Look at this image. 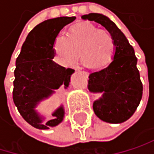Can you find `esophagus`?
Returning <instances> with one entry per match:
<instances>
[{"label": "esophagus", "mask_w": 154, "mask_h": 154, "mask_svg": "<svg viewBox=\"0 0 154 154\" xmlns=\"http://www.w3.org/2000/svg\"><path fill=\"white\" fill-rule=\"evenodd\" d=\"M75 71H78V72H82L86 76H88V72H86V71H81V69H80V68H79V67H75Z\"/></svg>", "instance_id": "esophagus-1"}]
</instances>
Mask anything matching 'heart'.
<instances>
[{
  "mask_svg": "<svg viewBox=\"0 0 154 154\" xmlns=\"http://www.w3.org/2000/svg\"><path fill=\"white\" fill-rule=\"evenodd\" d=\"M54 50L58 58L66 64L75 63L79 56L85 64L95 69L107 66L115 54V42L105 30L98 29L88 22L78 23L69 27L66 38L56 37Z\"/></svg>",
  "mask_w": 154,
  "mask_h": 154,
  "instance_id": "heart-1",
  "label": "heart"
}]
</instances>
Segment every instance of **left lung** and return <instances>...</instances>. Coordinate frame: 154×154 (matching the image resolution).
Instances as JSON below:
<instances>
[{"mask_svg":"<svg viewBox=\"0 0 154 154\" xmlns=\"http://www.w3.org/2000/svg\"><path fill=\"white\" fill-rule=\"evenodd\" d=\"M81 18L104 26L115 42L113 61L105 68L88 75V91L103 94L94 100L93 111L104 122L123 123L133 116L142 98L143 87L134 49L124 33L107 16L91 13L82 15Z\"/></svg>","mask_w":154,"mask_h":154,"instance_id":"1","label":"left lung"}]
</instances>
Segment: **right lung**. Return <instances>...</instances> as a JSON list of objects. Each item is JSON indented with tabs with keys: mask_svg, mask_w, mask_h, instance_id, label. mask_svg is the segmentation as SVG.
I'll use <instances>...</instances> for the list:
<instances>
[{
	"mask_svg": "<svg viewBox=\"0 0 154 154\" xmlns=\"http://www.w3.org/2000/svg\"><path fill=\"white\" fill-rule=\"evenodd\" d=\"M75 16L51 18L37 25L28 33L16 58L13 99L22 117L38 129H49L63 120L64 109L59 106L44 123L36 107L60 88H67L75 70L54 63V43L63 26L72 23Z\"/></svg>",
	"mask_w": 154,
	"mask_h": 154,
	"instance_id": "add662e5",
	"label": "right lung"
}]
</instances>
